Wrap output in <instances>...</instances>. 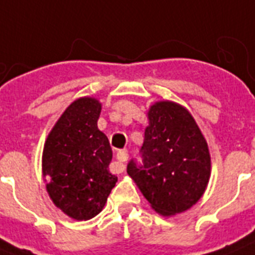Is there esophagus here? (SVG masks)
Instances as JSON below:
<instances>
[{
    "label": "esophagus",
    "instance_id": "esophagus-1",
    "mask_svg": "<svg viewBox=\"0 0 255 255\" xmlns=\"http://www.w3.org/2000/svg\"><path fill=\"white\" fill-rule=\"evenodd\" d=\"M116 159H118V163H116V170H118V173H122L126 170V161L128 160V152L122 149V151L118 152V155H116Z\"/></svg>",
    "mask_w": 255,
    "mask_h": 255
}]
</instances>
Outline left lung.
Segmentation results:
<instances>
[{
  "label": "left lung",
  "instance_id": "left-lung-1",
  "mask_svg": "<svg viewBox=\"0 0 255 255\" xmlns=\"http://www.w3.org/2000/svg\"><path fill=\"white\" fill-rule=\"evenodd\" d=\"M148 119L141 163L131 160L127 172L157 213L173 216L189 209L205 192L209 149L192 115L180 104H153Z\"/></svg>",
  "mask_w": 255,
  "mask_h": 255
}]
</instances>
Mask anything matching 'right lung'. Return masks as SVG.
<instances>
[{
  "label": "right lung",
  "instance_id": "add662e5",
  "mask_svg": "<svg viewBox=\"0 0 255 255\" xmlns=\"http://www.w3.org/2000/svg\"><path fill=\"white\" fill-rule=\"evenodd\" d=\"M100 110L94 98L73 102L43 148L42 167L50 198L78 221L99 214L118 181L108 169L112 160L110 141L98 129Z\"/></svg>",
  "mask_w": 255,
  "mask_h": 255
}]
</instances>
